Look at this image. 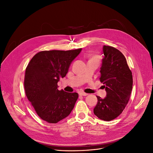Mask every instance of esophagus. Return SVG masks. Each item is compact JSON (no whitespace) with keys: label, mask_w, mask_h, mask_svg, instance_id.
<instances>
[{"label":"esophagus","mask_w":153,"mask_h":153,"mask_svg":"<svg viewBox=\"0 0 153 153\" xmlns=\"http://www.w3.org/2000/svg\"><path fill=\"white\" fill-rule=\"evenodd\" d=\"M79 94H80V96H87V95H88V94L85 93V92H83V91H80V92H79Z\"/></svg>","instance_id":"obj_1"}]
</instances>
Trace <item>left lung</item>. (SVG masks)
<instances>
[{
	"instance_id": "left-lung-1",
	"label": "left lung",
	"mask_w": 153,
	"mask_h": 153,
	"mask_svg": "<svg viewBox=\"0 0 153 153\" xmlns=\"http://www.w3.org/2000/svg\"><path fill=\"white\" fill-rule=\"evenodd\" d=\"M103 53L100 80L104 84L106 96L103 99L96 96L98 103L94 114L101 120L110 121L117 117L128 104L132 91L133 76L126 58L119 50L104 45Z\"/></svg>"
}]
</instances>
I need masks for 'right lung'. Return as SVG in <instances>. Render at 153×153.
Returning <instances> with one entry per match:
<instances>
[{"label":"right lung","instance_id":"add662e5","mask_svg":"<svg viewBox=\"0 0 153 153\" xmlns=\"http://www.w3.org/2000/svg\"><path fill=\"white\" fill-rule=\"evenodd\" d=\"M82 48L41 51L25 69L24 87L36 114L48 123H57L70 114L78 98L76 92L58 90L57 82L68 72Z\"/></svg>","mask_w":153,"mask_h":153}]
</instances>
